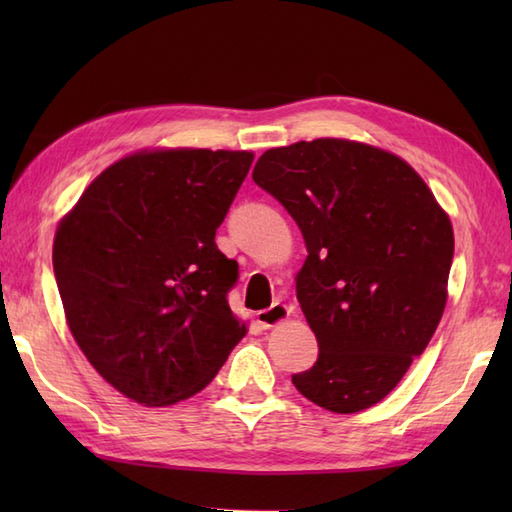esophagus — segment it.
Returning a JSON list of instances; mask_svg holds the SVG:
<instances>
[{
  "label": "esophagus",
  "instance_id": "obj_1",
  "mask_svg": "<svg viewBox=\"0 0 512 512\" xmlns=\"http://www.w3.org/2000/svg\"><path fill=\"white\" fill-rule=\"evenodd\" d=\"M288 317H290L288 306H284V303H273L270 308L257 312V323L262 325L264 330H268V328H275L279 323H284Z\"/></svg>",
  "mask_w": 512,
  "mask_h": 512
}]
</instances>
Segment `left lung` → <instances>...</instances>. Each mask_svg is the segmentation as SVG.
<instances>
[{"label": "left lung", "mask_w": 512, "mask_h": 512, "mask_svg": "<svg viewBox=\"0 0 512 512\" xmlns=\"http://www.w3.org/2000/svg\"><path fill=\"white\" fill-rule=\"evenodd\" d=\"M253 180L284 204L308 248L297 299L319 358L292 383L334 413L376 405L447 306L449 215L405 160L343 138L268 149Z\"/></svg>", "instance_id": "obj_1"}]
</instances>
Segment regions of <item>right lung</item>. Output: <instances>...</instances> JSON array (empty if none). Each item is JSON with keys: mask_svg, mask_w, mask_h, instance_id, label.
<instances>
[{"mask_svg": "<svg viewBox=\"0 0 512 512\" xmlns=\"http://www.w3.org/2000/svg\"><path fill=\"white\" fill-rule=\"evenodd\" d=\"M250 165V151H138L107 167L57 228L52 266L74 341L140 405L198 394L244 339L226 301L237 262L215 231Z\"/></svg>", "mask_w": 512, "mask_h": 512, "instance_id": "right-lung-1", "label": "right lung"}]
</instances>
